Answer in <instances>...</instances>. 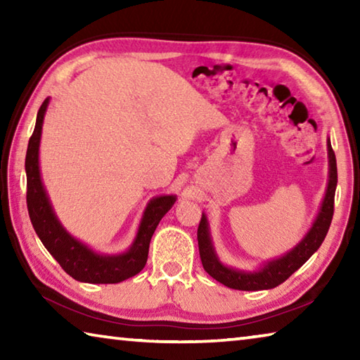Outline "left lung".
Segmentation results:
<instances>
[{
    "mask_svg": "<svg viewBox=\"0 0 360 360\" xmlns=\"http://www.w3.org/2000/svg\"><path fill=\"white\" fill-rule=\"evenodd\" d=\"M328 162H330V179H328L327 193L322 203V208L318 219H316L314 225L309 230V233L304 236L302 243L295 246L289 254L284 257L268 262V264L262 268L260 271L255 273H246L231 270V268L224 266L221 262L217 260L214 249L211 245L210 231H208V222L206 217L202 216V221L198 224L197 230V240H198V251L200 259L205 271L212 276L216 281L222 283L230 289L238 290H264V289H273L284 283L292 273H295L304 262H307L311 255L318 251L319 246L324 241L328 229H330V222L333 217V203H335V188H337V158H335V152L332 149L330 139H328Z\"/></svg>",
    "mask_w": 360,
    "mask_h": 360,
    "instance_id": "obj_1",
    "label": "left lung"
}]
</instances>
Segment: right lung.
<instances>
[{
    "instance_id": "right-lung-1",
    "label": "right lung",
    "mask_w": 360,
    "mask_h": 360,
    "mask_svg": "<svg viewBox=\"0 0 360 360\" xmlns=\"http://www.w3.org/2000/svg\"><path fill=\"white\" fill-rule=\"evenodd\" d=\"M47 103L49 100H44L39 108L25 157L27 208L34 231L38 233L39 240L47 251L52 254V257L58 262L60 266L77 281L92 284H115L138 275L144 268L146 262H148L152 235H154L160 219L174 205L176 197L167 195V197H157L152 200L148 208H146L136 240L127 254L98 255L75 238H71L57 221L56 214H53L39 176L38 149L42 119H44Z\"/></svg>"
}]
</instances>
